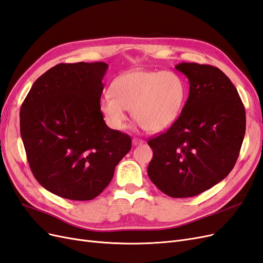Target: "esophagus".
I'll return each instance as SVG.
<instances>
[{"label":"esophagus","instance_id":"34e87169","mask_svg":"<svg viewBox=\"0 0 263 263\" xmlns=\"http://www.w3.org/2000/svg\"><path fill=\"white\" fill-rule=\"evenodd\" d=\"M144 140L142 139H140V138H133V145L134 146H138V145H141V144H144Z\"/></svg>","mask_w":263,"mask_h":263}]
</instances>
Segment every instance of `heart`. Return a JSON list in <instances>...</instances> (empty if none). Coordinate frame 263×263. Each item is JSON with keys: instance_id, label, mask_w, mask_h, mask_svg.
I'll return each mask as SVG.
<instances>
[{"instance_id": "b5f03b06", "label": "heart", "mask_w": 263, "mask_h": 263, "mask_svg": "<svg viewBox=\"0 0 263 263\" xmlns=\"http://www.w3.org/2000/svg\"><path fill=\"white\" fill-rule=\"evenodd\" d=\"M186 97L182 78L173 71L135 70L117 77L112 93H105L100 107L114 129H124L128 110L139 126L151 133L168 129L181 114Z\"/></svg>"}]
</instances>
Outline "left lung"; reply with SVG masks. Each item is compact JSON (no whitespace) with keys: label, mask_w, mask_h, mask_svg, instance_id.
Listing matches in <instances>:
<instances>
[{"label":"left lung","mask_w":263,"mask_h":263,"mask_svg":"<svg viewBox=\"0 0 263 263\" xmlns=\"http://www.w3.org/2000/svg\"><path fill=\"white\" fill-rule=\"evenodd\" d=\"M189 98L170 128L151 138L148 176L171 197H191L224 180L237 161L246 132V112L229 78L216 67L182 62Z\"/></svg>","instance_id":"left-lung-1"}]
</instances>
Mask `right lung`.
<instances>
[{
  "instance_id": "obj_1",
  "label": "right lung",
  "mask_w": 263,
  "mask_h": 263,
  "mask_svg": "<svg viewBox=\"0 0 263 263\" xmlns=\"http://www.w3.org/2000/svg\"><path fill=\"white\" fill-rule=\"evenodd\" d=\"M105 62L59 63L24 100L21 136L35 179L72 201L93 200L113 179L132 139L110 129L100 107Z\"/></svg>"
}]
</instances>
